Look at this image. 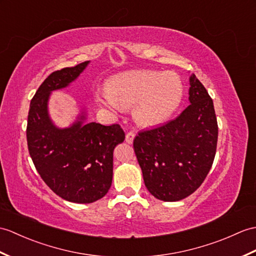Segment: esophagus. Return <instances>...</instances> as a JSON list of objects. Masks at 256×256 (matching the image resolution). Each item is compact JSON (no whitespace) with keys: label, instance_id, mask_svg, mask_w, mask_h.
<instances>
[{"label":"esophagus","instance_id":"esophagus-1","mask_svg":"<svg viewBox=\"0 0 256 256\" xmlns=\"http://www.w3.org/2000/svg\"><path fill=\"white\" fill-rule=\"evenodd\" d=\"M134 138H135V133L134 132H128L126 136V142H128V144H132Z\"/></svg>","mask_w":256,"mask_h":256}]
</instances>
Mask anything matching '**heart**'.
<instances>
[{
	"mask_svg": "<svg viewBox=\"0 0 256 256\" xmlns=\"http://www.w3.org/2000/svg\"><path fill=\"white\" fill-rule=\"evenodd\" d=\"M183 84L174 72L140 70L111 78L108 89L97 94L101 104L112 109L133 108L135 121L145 128L166 122L179 108Z\"/></svg>",
	"mask_w": 256,
	"mask_h": 256,
	"instance_id": "1",
	"label": "heart"
}]
</instances>
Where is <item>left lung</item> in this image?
<instances>
[{"mask_svg":"<svg viewBox=\"0 0 256 256\" xmlns=\"http://www.w3.org/2000/svg\"><path fill=\"white\" fill-rule=\"evenodd\" d=\"M190 104L176 118L142 130L133 142L145 186L156 198L176 202L198 190L216 155L218 124L212 99L193 74Z\"/></svg>","mask_w":256,"mask_h":256,"instance_id":"obj_1","label":"left lung"}]
</instances>
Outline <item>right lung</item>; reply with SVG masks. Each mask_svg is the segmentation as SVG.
Wrapping results in <instances>:
<instances>
[{
	"instance_id": "1",
	"label": "right lung",
	"mask_w": 256,
	"mask_h": 256,
	"mask_svg": "<svg viewBox=\"0 0 256 256\" xmlns=\"http://www.w3.org/2000/svg\"><path fill=\"white\" fill-rule=\"evenodd\" d=\"M88 61L51 73L30 101L27 121V144L41 179L63 200L92 203L108 193L114 174V150L126 138L118 124H84L80 116L73 126L56 128L48 116L52 90L66 87Z\"/></svg>"
}]
</instances>
